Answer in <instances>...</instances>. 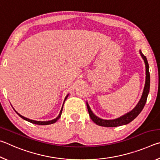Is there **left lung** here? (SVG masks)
I'll use <instances>...</instances> for the list:
<instances>
[{
  "label": "left lung",
  "mask_w": 160,
  "mask_h": 160,
  "mask_svg": "<svg viewBox=\"0 0 160 160\" xmlns=\"http://www.w3.org/2000/svg\"><path fill=\"white\" fill-rule=\"evenodd\" d=\"M140 53L141 55L142 58L145 61V68H146V79H145V85L144 87V90H143V92L142 94L141 99L138 103L133 109L131 112L126 113L125 115H123L121 117L118 118L113 119V120H104V119H102L99 117H97L92 112L91 109L90 108V106L87 102V107H88L89 115H90L92 120L93 121L94 123H95L97 125L100 126H104V127H116V126H120L122 125H126L128 124L130 122H131L132 120L137 117L139 115V113L142 112L143 108H144L146 101H147V98L150 92V72H149V65L148 62L147 60V58L143 55L141 51H140Z\"/></svg>",
  "instance_id": "8db88e82"
}]
</instances>
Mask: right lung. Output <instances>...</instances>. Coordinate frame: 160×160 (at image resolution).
I'll use <instances>...</instances> for the list:
<instances>
[{
  "label": "right lung",
  "instance_id": "1",
  "mask_svg": "<svg viewBox=\"0 0 160 160\" xmlns=\"http://www.w3.org/2000/svg\"><path fill=\"white\" fill-rule=\"evenodd\" d=\"M68 95L66 97V98H65V99H64V102H63V106H62V108H61V112H60V113H59V115L57 116V117H56V118H54V119H53V120H51V121H34V120H32V119H29V118H25V117H24L23 116H22V115H20V113H18L17 112H16L15 111V112L18 113V114L20 116V117L22 118H23L24 120H26V121H29V122H30V123H34V124H37V125H49V124H52V123H56V121H57L58 119H59V118L61 117V113H62V110H63V104H64V102H65V101H66V99H67V97H68Z\"/></svg>",
  "mask_w": 160,
  "mask_h": 160
}]
</instances>
